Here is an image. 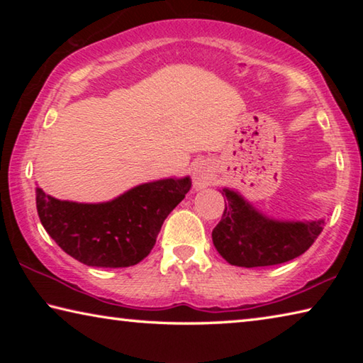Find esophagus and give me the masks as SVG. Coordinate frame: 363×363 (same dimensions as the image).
<instances>
[{
  "mask_svg": "<svg viewBox=\"0 0 363 363\" xmlns=\"http://www.w3.org/2000/svg\"><path fill=\"white\" fill-rule=\"evenodd\" d=\"M213 179V169L208 163H199L194 169V181H195V186L201 189V187H206L208 184L211 182Z\"/></svg>",
  "mask_w": 363,
  "mask_h": 363,
  "instance_id": "obj_1",
  "label": "esophagus"
}]
</instances>
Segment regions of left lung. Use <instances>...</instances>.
<instances>
[{"mask_svg":"<svg viewBox=\"0 0 363 363\" xmlns=\"http://www.w3.org/2000/svg\"><path fill=\"white\" fill-rule=\"evenodd\" d=\"M225 210L213 229V243L238 267L275 266L301 256L323 230V219L277 220L267 218L230 189H223Z\"/></svg>","mask_w":363,"mask_h":363,"instance_id":"8db88e82","label":"left lung"}]
</instances>
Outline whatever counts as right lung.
<instances>
[{"instance_id": "1", "label": "right lung", "mask_w": 363, "mask_h": 363, "mask_svg": "<svg viewBox=\"0 0 363 363\" xmlns=\"http://www.w3.org/2000/svg\"><path fill=\"white\" fill-rule=\"evenodd\" d=\"M190 177L140 184L104 203L57 200L36 187V210L49 237L77 261L130 267L144 259L164 219L190 190Z\"/></svg>"}]
</instances>
